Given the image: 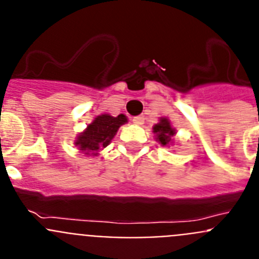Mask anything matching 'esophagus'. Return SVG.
<instances>
[{"mask_svg":"<svg viewBox=\"0 0 259 259\" xmlns=\"http://www.w3.org/2000/svg\"><path fill=\"white\" fill-rule=\"evenodd\" d=\"M144 120H145V118H144L143 115H139V116H134L132 118V122L135 123V124H143Z\"/></svg>","mask_w":259,"mask_h":259,"instance_id":"1","label":"esophagus"}]
</instances>
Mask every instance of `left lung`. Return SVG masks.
Here are the masks:
<instances>
[{"label":"left lung","instance_id":"1","mask_svg":"<svg viewBox=\"0 0 259 259\" xmlns=\"http://www.w3.org/2000/svg\"><path fill=\"white\" fill-rule=\"evenodd\" d=\"M153 132L157 136V140L162 145H168V144L172 143V136L175 135V130L170 125L168 119L161 118L159 123L153 127Z\"/></svg>","mask_w":259,"mask_h":259}]
</instances>
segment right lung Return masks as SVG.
Wrapping results in <instances>:
<instances>
[{"mask_svg": "<svg viewBox=\"0 0 259 259\" xmlns=\"http://www.w3.org/2000/svg\"><path fill=\"white\" fill-rule=\"evenodd\" d=\"M127 122L125 115L111 116L109 114L100 115L87 127L84 132L79 135L76 145L85 154H97L98 150L104 149L113 140L119 127Z\"/></svg>", "mask_w": 259, "mask_h": 259, "instance_id": "1", "label": "right lung"}]
</instances>
